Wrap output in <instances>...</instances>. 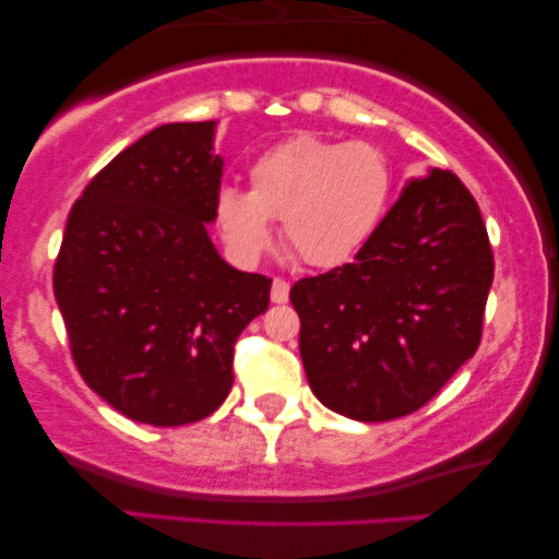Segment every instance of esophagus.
<instances>
[{"mask_svg":"<svg viewBox=\"0 0 559 559\" xmlns=\"http://www.w3.org/2000/svg\"><path fill=\"white\" fill-rule=\"evenodd\" d=\"M270 297H272V302L274 305H285L287 300H289V285L285 280H274L272 282V293H270Z\"/></svg>","mask_w":559,"mask_h":559,"instance_id":"esophagus-1","label":"esophagus"}]
</instances>
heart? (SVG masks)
Instances as JSON below:
<instances>
[{"mask_svg": "<svg viewBox=\"0 0 559 559\" xmlns=\"http://www.w3.org/2000/svg\"><path fill=\"white\" fill-rule=\"evenodd\" d=\"M392 195L394 167L379 144L295 134L249 165V190L221 188L213 213L236 262L254 264L282 221L305 264L333 270L371 241Z\"/></svg>", "mask_w": 559, "mask_h": 559, "instance_id": "1", "label": "heart"}]
</instances>
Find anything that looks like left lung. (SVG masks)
<instances>
[{"label":"left lung","mask_w":559,"mask_h":559,"mask_svg":"<svg viewBox=\"0 0 559 559\" xmlns=\"http://www.w3.org/2000/svg\"><path fill=\"white\" fill-rule=\"evenodd\" d=\"M493 254L450 170L407 180L354 264L289 289L312 394L358 423L412 415L476 354Z\"/></svg>","instance_id":"1"}]
</instances>
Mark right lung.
Instances as JSON below:
<instances>
[{
	"mask_svg": "<svg viewBox=\"0 0 559 559\" xmlns=\"http://www.w3.org/2000/svg\"><path fill=\"white\" fill-rule=\"evenodd\" d=\"M216 121H175L119 152L75 201L52 274L71 354L134 423L190 425L234 384V343L272 280L234 270L209 236L224 157Z\"/></svg>",
	"mask_w": 559,
	"mask_h": 559,
	"instance_id": "add662e5",
	"label": "right lung"
}]
</instances>
